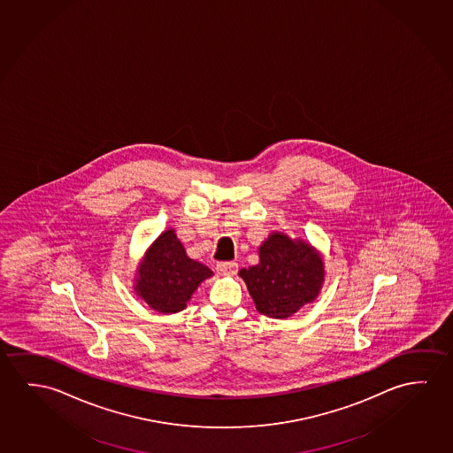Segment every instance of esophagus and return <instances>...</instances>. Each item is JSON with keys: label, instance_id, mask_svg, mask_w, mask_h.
<instances>
[{"label": "esophagus", "instance_id": "1", "mask_svg": "<svg viewBox=\"0 0 453 453\" xmlns=\"http://www.w3.org/2000/svg\"><path fill=\"white\" fill-rule=\"evenodd\" d=\"M237 270L238 265L235 262H219L216 265V272L223 274V276H232V274L237 273Z\"/></svg>", "mask_w": 453, "mask_h": 453}]
</instances>
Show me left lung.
<instances>
[{
    "mask_svg": "<svg viewBox=\"0 0 453 453\" xmlns=\"http://www.w3.org/2000/svg\"><path fill=\"white\" fill-rule=\"evenodd\" d=\"M257 265L240 270L258 312L287 319L312 303L325 280L320 252L304 240L273 232L258 248Z\"/></svg>",
    "mask_w": 453,
    "mask_h": 453,
    "instance_id": "1",
    "label": "left lung"
}]
</instances>
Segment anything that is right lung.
<instances>
[{"instance_id": "right-lung-1", "label": "right lung", "mask_w": 453, "mask_h": 453, "mask_svg": "<svg viewBox=\"0 0 453 453\" xmlns=\"http://www.w3.org/2000/svg\"><path fill=\"white\" fill-rule=\"evenodd\" d=\"M136 274L134 292L141 300L157 312L175 313L187 307L196 288L213 272L189 258L175 230L167 229L147 250Z\"/></svg>"}]
</instances>
